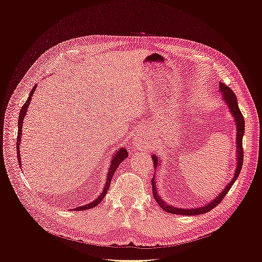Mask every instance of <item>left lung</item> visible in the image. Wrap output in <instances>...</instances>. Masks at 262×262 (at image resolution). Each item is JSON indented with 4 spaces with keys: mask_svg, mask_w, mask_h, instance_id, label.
<instances>
[{
    "mask_svg": "<svg viewBox=\"0 0 262 262\" xmlns=\"http://www.w3.org/2000/svg\"><path fill=\"white\" fill-rule=\"evenodd\" d=\"M220 92L222 95V98H223V100L225 101V104L228 107L229 113H231L232 117L234 118V121L236 124V168H235L233 178L224 187V189L222 190V191L215 198H214L213 200H211L207 204L200 205V207H195V208H176V207H173V205L166 203L163 200V198H161L160 193L157 192L156 182H155L156 181V173H154L153 178H152V188H153L154 199L156 200L157 204L160 205V207L166 212L171 213V214H179V215H199V214L210 212L213 208H215L216 205L222 200H223V198L226 195V193L229 191V189L232 188L234 182L239 176V172L242 170V166H243V161H244L243 137L245 133V119L241 113L238 104H237V97L234 94V92L229 89L228 86L224 85L223 83H220ZM152 160L154 163V168H155V172H156V169L160 168L162 166V158L160 156H156V154H153Z\"/></svg>",
    "mask_w": 262,
    "mask_h": 262,
    "instance_id": "8db88e82",
    "label": "left lung"
}]
</instances>
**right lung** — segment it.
Segmentation results:
<instances>
[{
  "mask_svg": "<svg viewBox=\"0 0 262 262\" xmlns=\"http://www.w3.org/2000/svg\"><path fill=\"white\" fill-rule=\"evenodd\" d=\"M37 89V85L34 86V89L30 91V94L29 96L26 100L25 104H24V106L21 107L20 109V113H19V117H18V133H17V142H16V150H17V160H18V164L21 167V161H20V152H19V145H20V139H21V129H23V122H24V119H25V116H26V113H27V109L30 105V101H31V98H33V95L35 94V91ZM129 156L128 154V149H125L124 147H120L119 149H117L116 152L114 153L113 157H112V161H110V165H109V169H108V176L105 180V187H104V190H102V192L95 199L94 201H92L91 203L89 204H85V205H82V207H77L74 209V211H83V210H89V209H92L94 207H97V205L99 204V202L104 199L105 195L107 194V191H108V188L110 186V181H112L114 175H115V171L117 170V168L119 167V165H120L126 157Z\"/></svg>",
  "mask_w": 262,
  "mask_h": 262,
  "instance_id": "1",
  "label": "right lung"
}]
</instances>
